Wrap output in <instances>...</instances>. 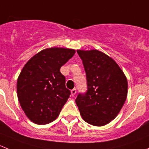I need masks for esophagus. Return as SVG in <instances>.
Segmentation results:
<instances>
[{
	"instance_id": "esophagus-1",
	"label": "esophagus",
	"mask_w": 149,
	"mask_h": 149,
	"mask_svg": "<svg viewBox=\"0 0 149 149\" xmlns=\"http://www.w3.org/2000/svg\"><path fill=\"white\" fill-rule=\"evenodd\" d=\"M71 93H72V97H74V96L76 94V93H77V91H76L75 88H74V89H72V91H71Z\"/></svg>"
}]
</instances>
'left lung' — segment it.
<instances>
[{"instance_id":"left-lung-1","label":"left lung","mask_w":149,"mask_h":149,"mask_svg":"<svg viewBox=\"0 0 149 149\" xmlns=\"http://www.w3.org/2000/svg\"><path fill=\"white\" fill-rule=\"evenodd\" d=\"M86 74L88 91L75 100L82 118L97 127L118 116L128 92L124 72L112 58L97 49H77Z\"/></svg>"}]
</instances>
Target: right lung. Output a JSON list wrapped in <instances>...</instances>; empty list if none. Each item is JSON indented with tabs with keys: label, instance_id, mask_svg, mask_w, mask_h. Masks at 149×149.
<instances>
[{
	"label": "right lung",
	"instance_id": "add662e5",
	"mask_svg": "<svg viewBox=\"0 0 149 149\" xmlns=\"http://www.w3.org/2000/svg\"><path fill=\"white\" fill-rule=\"evenodd\" d=\"M74 53L75 50L69 48H47L34 55L22 68L17 93L22 110L32 122L47 124L59 116L70 95L60 69Z\"/></svg>",
	"mask_w": 149,
	"mask_h": 149
}]
</instances>
